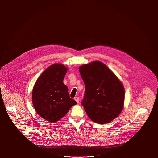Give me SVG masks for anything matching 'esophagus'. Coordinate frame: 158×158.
<instances>
[{"label": "esophagus", "instance_id": "obj_1", "mask_svg": "<svg viewBox=\"0 0 158 158\" xmlns=\"http://www.w3.org/2000/svg\"><path fill=\"white\" fill-rule=\"evenodd\" d=\"M74 100L77 102V103H79V98H78V97H75L74 98Z\"/></svg>", "mask_w": 158, "mask_h": 158}]
</instances>
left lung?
<instances>
[{"label": "left lung", "instance_id": "obj_1", "mask_svg": "<svg viewBox=\"0 0 158 158\" xmlns=\"http://www.w3.org/2000/svg\"><path fill=\"white\" fill-rule=\"evenodd\" d=\"M79 71L86 88L82 105L88 117L99 124L111 122L124 106L125 89L122 82L99 61L81 66Z\"/></svg>", "mask_w": 158, "mask_h": 158}]
</instances>
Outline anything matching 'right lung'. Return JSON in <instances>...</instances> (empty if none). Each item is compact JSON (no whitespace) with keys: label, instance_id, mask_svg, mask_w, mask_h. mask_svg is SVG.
<instances>
[{"label":"right lung","instance_id":"add662e5","mask_svg":"<svg viewBox=\"0 0 158 158\" xmlns=\"http://www.w3.org/2000/svg\"><path fill=\"white\" fill-rule=\"evenodd\" d=\"M68 71L64 64L55 63L41 74L32 91V103L37 114L46 120L54 123L62 118L76 105L70 98L68 88L63 83Z\"/></svg>","mask_w":158,"mask_h":158}]
</instances>
